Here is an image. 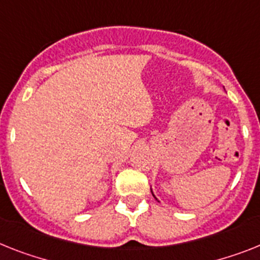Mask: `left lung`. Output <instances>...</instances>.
<instances>
[{
  "mask_svg": "<svg viewBox=\"0 0 260 260\" xmlns=\"http://www.w3.org/2000/svg\"><path fill=\"white\" fill-rule=\"evenodd\" d=\"M152 194H153V193H152ZM153 197H154V194H153ZM156 200H157V198H156Z\"/></svg>",
  "mask_w": 260,
  "mask_h": 260,
  "instance_id": "1",
  "label": "left lung"
}]
</instances>
